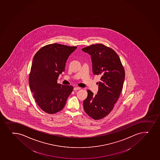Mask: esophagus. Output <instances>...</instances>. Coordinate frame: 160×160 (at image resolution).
<instances>
[{
    "label": "esophagus",
    "mask_w": 160,
    "mask_h": 160,
    "mask_svg": "<svg viewBox=\"0 0 160 160\" xmlns=\"http://www.w3.org/2000/svg\"><path fill=\"white\" fill-rule=\"evenodd\" d=\"M81 89V88H80V87H74L73 88V90H80Z\"/></svg>",
    "instance_id": "1"
}]
</instances>
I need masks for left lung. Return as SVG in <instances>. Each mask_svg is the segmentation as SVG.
Returning <instances> with one entry per match:
<instances>
[{
  "mask_svg": "<svg viewBox=\"0 0 160 160\" xmlns=\"http://www.w3.org/2000/svg\"><path fill=\"white\" fill-rule=\"evenodd\" d=\"M91 55L93 74L101 76L97 94L88 90L83 109L90 117L97 120L108 115L118 99L125 80V71L116 52L96 44L82 48Z\"/></svg>",
  "mask_w": 160,
  "mask_h": 160,
  "instance_id": "obj_1",
  "label": "left lung"
}]
</instances>
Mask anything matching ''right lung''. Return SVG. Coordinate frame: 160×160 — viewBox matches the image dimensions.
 <instances>
[{
    "mask_svg": "<svg viewBox=\"0 0 160 160\" xmlns=\"http://www.w3.org/2000/svg\"><path fill=\"white\" fill-rule=\"evenodd\" d=\"M77 47L60 44L47 45L33 58L29 76V87L36 103L47 113L63 108L73 87L58 84V76L65 70L68 57Z\"/></svg>",
    "mask_w": 160,
    "mask_h": 160,
    "instance_id": "add662e5",
    "label": "right lung"
}]
</instances>
